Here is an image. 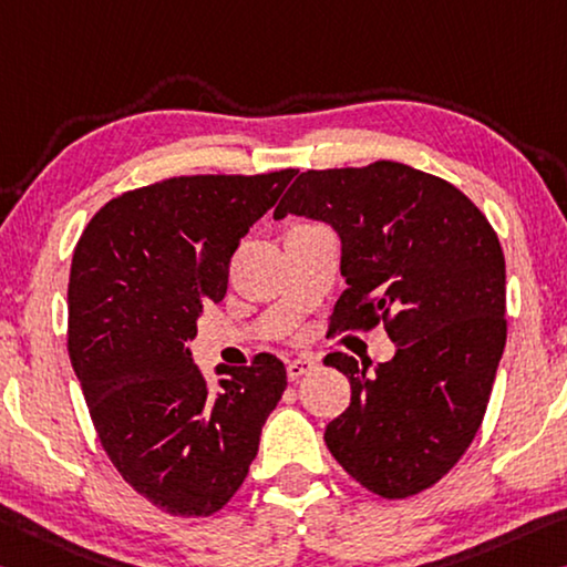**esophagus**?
Segmentation results:
<instances>
[{"instance_id":"esophagus-1","label":"esophagus","mask_w":567,"mask_h":567,"mask_svg":"<svg viewBox=\"0 0 567 567\" xmlns=\"http://www.w3.org/2000/svg\"><path fill=\"white\" fill-rule=\"evenodd\" d=\"M316 365L318 363L312 361V358H295V361L287 363V379L300 381L302 375H308V373L316 371Z\"/></svg>"}]
</instances>
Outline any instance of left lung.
I'll list each match as a JSON object with an SVG mask.
<instances>
[{
  "label": "left lung",
  "instance_id": "left-lung-1",
  "mask_svg": "<svg viewBox=\"0 0 567 567\" xmlns=\"http://www.w3.org/2000/svg\"><path fill=\"white\" fill-rule=\"evenodd\" d=\"M287 214L328 221L343 241L348 287L328 338L383 322L396 343L373 379L353 355H326L350 381L330 454L368 492L413 497L462 460L487 411L507 340L497 231L454 184L396 161L305 171L275 219Z\"/></svg>",
  "mask_w": 567,
  "mask_h": 567
}]
</instances>
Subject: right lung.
Instances as JSON below:
<instances>
[{
  "label": "right lung",
  "instance_id": "obj_1",
  "mask_svg": "<svg viewBox=\"0 0 567 567\" xmlns=\"http://www.w3.org/2000/svg\"><path fill=\"white\" fill-rule=\"evenodd\" d=\"M295 168L174 176L107 202L80 237L68 285V353L97 439L141 497L209 517L235 497L287 389L280 358L219 365L209 391L186 343L206 300L280 199Z\"/></svg>",
  "mask_w": 567,
  "mask_h": 567
}]
</instances>
